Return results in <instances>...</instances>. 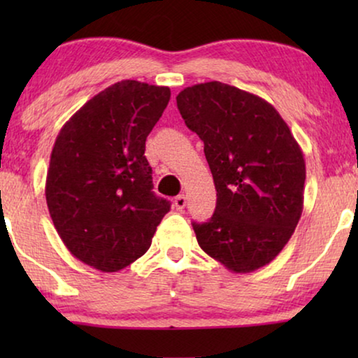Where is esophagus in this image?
I'll return each instance as SVG.
<instances>
[{
	"mask_svg": "<svg viewBox=\"0 0 358 358\" xmlns=\"http://www.w3.org/2000/svg\"><path fill=\"white\" fill-rule=\"evenodd\" d=\"M174 205H176V208L178 210H182V208H185V205H187V197H185V195H178V197L174 199Z\"/></svg>",
	"mask_w": 358,
	"mask_h": 358,
	"instance_id": "esophagus-1",
	"label": "esophagus"
}]
</instances>
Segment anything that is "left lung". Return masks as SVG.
Returning a JSON list of instances; mask_svg holds the SVG:
<instances>
[{
    "label": "left lung",
    "instance_id": "obj_1",
    "mask_svg": "<svg viewBox=\"0 0 358 358\" xmlns=\"http://www.w3.org/2000/svg\"><path fill=\"white\" fill-rule=\"evenodd\" d=\"M185 125L203 141L217 189L207 223H192L199 246L234 273L278 256L303 212L306 168L295 136L262 97L220 81L178 97Z\"/></svg>",
    "mask_w": 358,
    "mask_h": 358
}]
</instances>
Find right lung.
Masks as SVG:
<instances>
[{
  "label": "right lung",
  "mask_w": 358,
  "mask_h": 358,
  "mask_svg": "<svg viewBox=\"0 0 358 358\" xmlns=\"http://www.w3.org/2000/svg\"><path fill=\"white\" fill-rule=\"evenodd\" d=\"M169 97L168 86L115 83L87 101L53 145L48 212L68 251L97 271L117 272L143 256L169 212L145 156Z\"/></svg>",
  "instance_id": "1"
}]
</instances>
